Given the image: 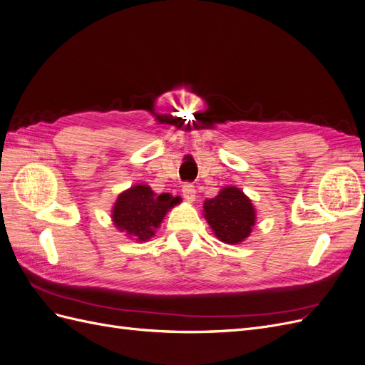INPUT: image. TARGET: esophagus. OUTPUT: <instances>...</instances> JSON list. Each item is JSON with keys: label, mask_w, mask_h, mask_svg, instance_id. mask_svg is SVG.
Returning a JSON list of instances; mask_svg holds the SVG:
<instances>
[{"label": "esophagus", "mask_w": 365, "mask_h": 365, "mask_svg": "<svg viewBox=\"0 0 365 365\" xmlns=\"http://www.w3.org/2000/svg\"><path fill=\"white\" fill-rule=\"evenodd\" d=\"M182 196H184V200L185 201H189V202H193L195 200H196V189H195V185L193 184H184L182 185Z\"/></svg>", "instance_id": "34e87169"}]
</instances>
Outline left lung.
Wrapping results in <instances>:
<instances>
[{
    "mask_svg": "<svg viewBox=\"0 0 365 365\" xmlns=\"http://www.w3.org/2000/svg\"><path fill=\"white\" fill-rule=\"evenodd\" d=\"M204 212L215 235L225 244H239L247 239L256 224L251 201L236 187H225L217 196L205 200Z\"/></svg>",
    "mask_w": 365,
    "mask_h": 365,
    "instance_id": "8db88e82",
    "label": "left lung"
}]
</instances>
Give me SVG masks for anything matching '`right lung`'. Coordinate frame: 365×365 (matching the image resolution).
<instances>
[{"mask_svg": "<svg viewBox=\"0 0 365 365\" xmlns=\"http://www.w3.org/2000/svg\"><path fill=\"white\" fill-rule=\"evenodd\" d=\"M178 201L180 197H172L169 193H153L145 184L134 185L117 197L113 220L115 227L128 236L148 240L153 236V231L158 228L168 210Z\"/></svg>", "mask_w": 365, "mask_h": 365, "instance_id": "1", "label": "right lung"}]
</instances>
